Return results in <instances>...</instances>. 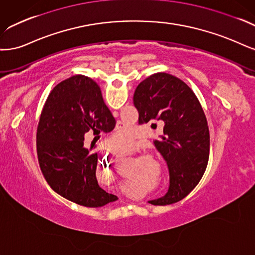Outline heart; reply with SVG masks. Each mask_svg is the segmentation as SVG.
Returning <instances> with one entry per match:
<instances>
[{
    "mask_svg": "<svg viewBox=\"0 0 255 255\" xmlns=\"http://www.w3.org/2000/svg\"><path fill=\"white\" fill-rule=\"evenodd\" d=\"M133 141V134L128 129L121 130L119 132L114 133L111 137V144L113 147L116 148H128V147L132 144ZM146 169H148V167L146 166Z\"/></svg>",
    "mask_w": 255,
    "mask_h": 255,
    "instance_id": "b5f03b06",
    "label": "heart"
}]
</instances>
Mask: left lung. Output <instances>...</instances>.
I'll use <instances>...</instances> for the list:
<instances>
[{
  "instance_id": "left-lung-1",
  "label": "left lung",
  "mask_w": 255,
  "mask_h": 255,
  "mask_svg": "<svg viewBox=\"0 0 255 255\" xmlns=\"http://www.w3.org/2000/svg\"><path fill=\"white\" fill-rule=\"evenodd\" d=\"M133 104L139 125L153 121L164 125L153 144L167 163L169 188L165 196L148 202L166 205L182 200L199 183L209 161V127L198 98L181 79L155 73L136 87Z\"/></svg>"
}]
</instances>
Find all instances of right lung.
Wrapping results in <instances>:
<instances>
[{
  "label": "right lung",
  "mask_w": 255,
  "mask_h": 255,
  "mask_svg": "<svg viewBox=\"0 0 255 255\" xmlns=\"http://www.w3.org/2000/svg\"><path fill=\"white\" fill-rule=\"evenodd\" d=\"M114 126L116 120L104 103L101 88L91 78L72 76L52 90L38 124L37 154L53 191L87 208L118 200L98 185L97 152L84 145L86 134L97 136Z\"/></svg>",
  "instance_id": "right-lung-1"
}]
</instances>
